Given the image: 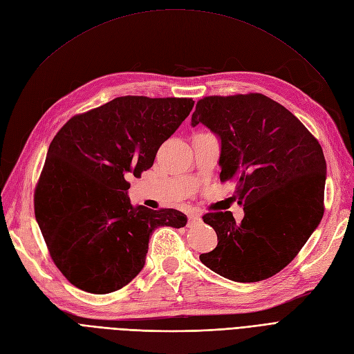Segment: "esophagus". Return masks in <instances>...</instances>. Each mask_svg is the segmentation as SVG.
<instances>
[{
  "instance_id": "1",
  "label": "esophagus",
  "mask_w": 354,
  "mask_h": 354,
  "mask_svg": "<svg viewBox=\"0 0 354 354\" xmlns=\"http://www.w3.org/2000/svg\"><path fill=\"white\" fill-rule=\"evenodd\" d=\"M202 218L197 215V214H190L189 215V225H196V223H201Z\"/></svg>"
}]
</instances>
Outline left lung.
I'll return each instance as SVG.
<instances>
[{
	"mask_svg": "<svg viewBox=\"0 0 354 354\" xmlns=\"http://www.w3.org/2000/svg\"><path fill=\"white\" fill-rule=\"evenodd\" d=\"M221 139V181H235L244 218L203 216L218 245L201 254L215 273L241 283L268 279L301 251L324 215L325 158L301 120L264 94L210 95L197 102L192 126Z\"/></svg>",
	"mask_w": 354,
	"mask_h": 354,
	"instance_id": "8db88e82",
	"label": "left lung"
}]
</instances>
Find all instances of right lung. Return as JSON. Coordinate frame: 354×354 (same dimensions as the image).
I'll return each instance as SVG.
<instances>
[{"instance_id":"1","label":"right lung","mask_w":354,"mask_h":354,"mask_svg":"<svg viewBox=\"0 0 354 354\" xmlns=\"http://www.w3.org/2000/svg\"><path fill=\"white\" fill-rule=\"evenodd\" d=\"M193 106L192 98L118 97L71 118L55 135L35 215L53 263L78 289H122L144 268L152 232L187 223L176 209L133 206L126 178L152 167Z\"/></svg>"}]
</instances>
